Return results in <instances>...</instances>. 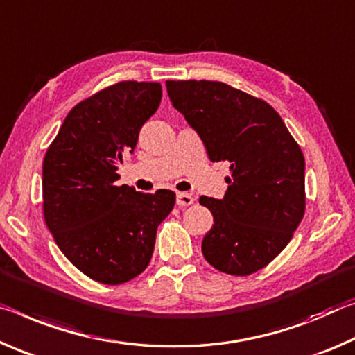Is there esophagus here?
I'll use <instances>...</instances> for the list:
<instances>
[{"mask_svg": "<svg viewBox=\"0 0 355 355\" xmlns=\"http://www.w3.org/2000/svg\"><path fill=\"white\" fill-rule=\"evenodd\" d=\"M195 198L189 193H184V191H178L176 193V205L179 207H187L190 205H193Z\"/></svg>", "mask_w": 355, "mask_h": 355, "instance_id": "34e87169", "label": "esophagus"}]
</instances>
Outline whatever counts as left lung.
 Segmentation results:
<instances>
[{"label": "left lung", "instance_id": "1", "mask_svg": "<svg viewBox=\"0 0 355 355\" xmlns=\"http://www.w3.org/2000/svg\"><path fill=\"white\" fill-rule=\"evenodd\" d=\"M166 91L209 159L230 164L223 198H200L214 216L202 254L230 275L263 269L304 217L305 160L299 144L269 103L222 81H166Z\"/></svg>", "mask_w": 355, "mask_h": 355}]
</instances>
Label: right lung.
Segmentation results:
<instances>
[{"label": "right lung", "instance_id": "1", "mask_svg": "<svg viewBox=\"0 0 355 355\" xmlns=\"http://www.w3.org/2000/svg\"><path fill=\"white\" fill-rule=\"evenodd\" d=\"M162 101L160 83L119 81L75 105L42 166L45 223L61 252L92 280L121 284L146 269L171 190L116 185L124 153Z\"/></svg>", "mask_w": 355, "mask_h": 355}]
</instances>
